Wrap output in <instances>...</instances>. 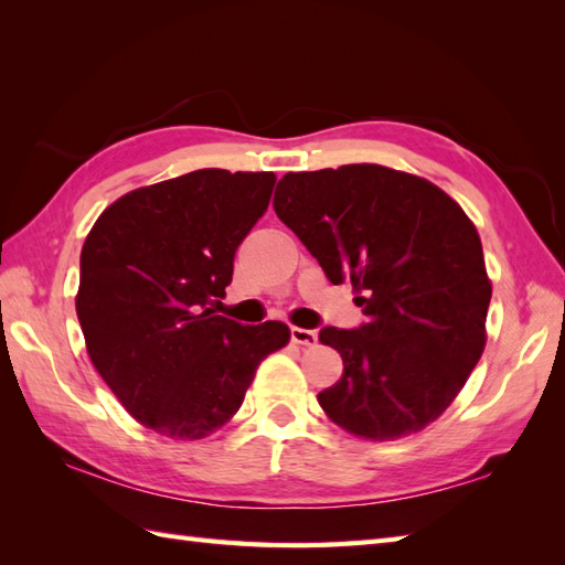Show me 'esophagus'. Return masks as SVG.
Instances as JSON below:
<instances>
[{
    "label": "esophagus",
    "mask_w": 565,
    "mask_h": 565,
    "mask_svg": "<svg viewBox=\"0 0 565 565\" xmlns=\"http://www.w3.org/2000/svg\"><path fill=\"white\" fill-rule=\"evenodd\" d=\"M291 340L296 344H316L318 342V332L316 330H306V328H291Z\"/></svg>",
    "instance_id": "1"
}]
</instances>
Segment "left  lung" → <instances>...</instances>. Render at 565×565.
I'll return each instance as SVG.
<instances>
[{"instance_id":"obj_1","label":"left lung","mask_w":565,"mask_h":565,"mask_svg":"<svg viewBox=\"0 0 565 565\" xmlns=\"http://www.w3.org/2000/svg\"><path fill=\"white\" fill-rule=\"evenodd\" d=\"M274 211L332 284L352 281L366 320L322 328L344 371L318 403L334 425L386 441L437 419L486 347L490 281L459 203L381 164L289 172Z\"/></svg>"}]
</instances>
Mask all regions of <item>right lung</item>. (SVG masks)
I'll return each mask as SVG.
<instances>
[{"mask_svg":"<svg viewBox=\"0 0 565 565\" xmlns=\"http://www.w3.org/2000/svg\"><path fill=\"white\" fill-rule=\"evenodd\" d=\"M271 172L196 170L136 189L84 239L77 318L92 364L138 423L203 439L231 419L259 362L289 342L279 320L215 316L235 249L269 206Z\"/></svg>","mask_w":565,"mask_h":565,"instance_id":"add662e5","label":"right lung"}]
</instances>
